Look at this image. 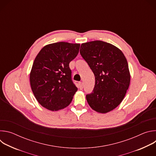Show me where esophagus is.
Here are the masks:
<instances>
[{"instance_id": "obj_1", "label": "esophagus", "mask_w": 156, "mask_h": 156, "mask_svg": "<svg viewBox=\"0 0 156 156\" xmlns=\"http://www.w3.org/2000/svg\"><path fill=\"white\" fill-rule=\"evenodd\" d=\"M79 87L80 90H82V89L83 88V83L82 82L79 83Z\"/></svg>"}]
</instances>
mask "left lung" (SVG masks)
Here are the masks:
<instances>
[{
    "instance_id": "left-lung-1",
    "label": "left lung",
    "mask_w": 156,
    "mask_h": 156,
    "mask_svg": "<svg viewBox=\"0 0 156 156\" xmlns=\"http://www.w3.org/2000/svg\"><path fill=\"white\" fill-rule=\"evenodd\" d=\"M80 54L95 77L93 92L86 95L90 106L105 114L123 101L130 83L128 64L123 52L116 46L102 41L81 44Z\"/></svg>"
}]
</instances>
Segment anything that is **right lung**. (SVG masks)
<instances>
[{
	"label": "right lung",
	"mask_w": 156,
	"mask_h": 156,
	"mask_svg": "<svg viewBox=\"0 0 156 156\" xmlns=\"http://www.w3.org/2000/svg\"><path fill=\"white\" fill-rule=\"evenodd\" d=\"M80 44L66 42L44 46L33 62L30 75L32 91L38 102L51 111L67 107L78 88L72 80L70 62L78 55Z\"/></svg>",
	"instance_id": "right-lung-1"
}]
</instances>
